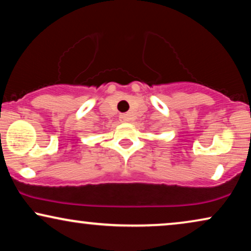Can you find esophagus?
<instances>
[{
    "mask_svg": "<svg viewBox=\"0 0 251 251\" xmlns=\"http://www.w3.org/2000/svg\"><path fill=\"white\" fill-rule=\"evenodd\" d=\"M119 118H120V120H122V122H128L129 120V117H128V115L127 113H122V115L119 116Z\"/></svg>",
    "mask_w": 251,
    "mask_h": 251,
    "instance_id": "esophagus-1",
    "label": "esophagus"
}]
</instances>
